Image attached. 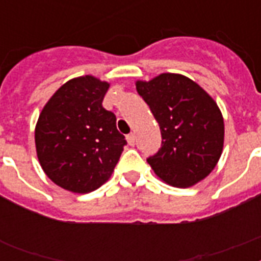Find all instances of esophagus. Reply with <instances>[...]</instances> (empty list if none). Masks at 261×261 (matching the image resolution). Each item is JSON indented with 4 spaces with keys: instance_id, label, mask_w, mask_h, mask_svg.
I'll list each match as a JSON object with an SVG mask.
<instances>
[{
    "instance_id": "esophagus-1",
    "label": "esophagus",
    "mask_w": 261,
    "mask_h": 261,
    "mask_svg": "<svg viewBox=\"0 0 261 261\" xmlns=\"http://www.w3.org/2000/svg\"><path fill=\"white\" fill-rule=\"evenodd\" d=\"M127 143L130 145V146H134L135 145V135L134 134H128L127 135Z\"/></svg>"
}]
</instances>
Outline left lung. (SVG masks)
Instances as JSON below:
<instances>
[{
  "mask_svg": "<svg viewBox=\"0 0 261 261\" xmlns=\"http://www.w3.org/2000/svg\"><path fill=\"white\" fill-rule=\"evenodd\" d=\"M137 92L161 130V147L147 157L154 173L177 188L203 180L222 154L225 127L217 102L192 80L172 73L138 81Z\"/></svg>",
  "mask_w": 261,
  "mask_h": 261,
  "instance_id": "1",
  "label": "left lung"
}]
</instances>
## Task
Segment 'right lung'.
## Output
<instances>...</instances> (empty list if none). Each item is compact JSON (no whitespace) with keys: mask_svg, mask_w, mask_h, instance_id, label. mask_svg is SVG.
Wrapping results in <instances>:
<instances>
[{"mask_svg":"<svg viewBox=\"0 0 261 261\" xmlns=\"http://www.w3.org/2000/svg\"><path fill=\"white\" fill-rule=\"evenodd\" d=\"M110 84L92 75L67 81L48 100L35 128L39 163L65 190L88 194L111 177L124 135L114 112L102 107Z\"/></svg>","mask_w":261,"mask_h":261,"instance_id":"1","label":"right lung"}]
</instances>
